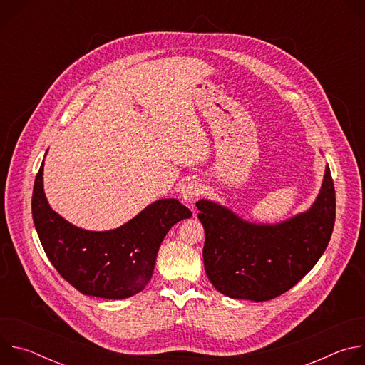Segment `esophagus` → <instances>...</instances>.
I'll return each mask as SVG.
<instances>
[{"label": "esophagus", "mask_w": 365, "mask_h": 365, "mask_svg": "<svg viewBox=\"0 0 365 365\" xmlns=\"http://www.w3.org/2000/svg\"><path fill=\"white\" fill-rule=\"evenodd\" d=\"M202 193H203V186H202L197 180H193V179L187 180V182L182 186V189H180V196H182V199H183L185 202L190 203V205H193L195 200H196Z\"/></svg>", "instance_id": "obj_1"}]
</instances>
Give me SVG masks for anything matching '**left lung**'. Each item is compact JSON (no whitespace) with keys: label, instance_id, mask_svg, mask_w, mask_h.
<instances>
[{"label":"left lung","instance_id":"obj_1","mask_svg":"<svg viewBox=\"0 0 365 365\" xmlns=\"http://www.w3.org/2000/svg\"><path fill=\"white\" fill-rule=\"evenodd\" d=\"M196 206L207 279L228 297L266 302L292 289L318 263L334 231L336 200L327 166L314 205L280 224L247 222L206 199Z\"/></svg>","mask_w":365,"mask_h":365}]
</instances>
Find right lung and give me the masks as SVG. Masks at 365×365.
<instances>
[{"instance_id": "add662e5", "label": "right lung", "mask_w": 365, "mask_h": 365, "mask_svg": "<svg viewBox=\"0 0 365 365\" xmlns=\"http://www.w3.org/2000/svg\"><path fill=\"white\" fill-rule=\"evenodd\" d=\"M31 212L43 250L58 273L81 293L103 299H127L141 292L169 230L192 217L178 199H160L117 230L78 228L48 206L43 163L34 180Z\"/></svg>"}]
</instances>
